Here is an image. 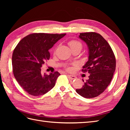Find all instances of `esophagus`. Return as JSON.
Here are the masks:
<instances>
[{
    "label": "esophagus",
    "instance_id": "1",
    "mask_svg": "<svg viewBox=\"0 0 130 130\" xmlns=\"http://www.w3.org/2000/svg\"><path fill=\"white\" fill-rule=\"evenodd\" d=\"M68 78L71 79V80H74V79H75L76 78V77L74 76V75H68Z\"/></svg>",
    "mask_w": 130,
    "mask_h": 130
}]
</instances>
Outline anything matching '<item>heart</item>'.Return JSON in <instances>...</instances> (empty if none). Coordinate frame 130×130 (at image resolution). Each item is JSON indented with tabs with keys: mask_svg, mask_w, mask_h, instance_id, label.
<instances>
[{
	"mask_svg": "<svg viewBox=\"0 0 130 130\" xmlns=\"http://www.w3.org/2000/svg\"><path fill=\"white\" fill-rule=\"evenodd\" d=\"M69 45L70 46V48L73 50V49H75L76 48H79V47H82V43L79 42V41H77V40H71L69 42ZM67 70H70L71 69L70 67H68L67 68Z\"/></svg>",
	"mask_w": 130,
	"mask_h": 130,
	"instance_id": "obj_1",
	"label": "heart"
}]
</instances>
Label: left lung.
Listing matches in <instances>:
<instances>
[{
    "label": "left lung",
    "mask_w": 130,
    "mask_h": 130,
    "mask_svg": "<svg viewBox=\"0 0 130 130\" xmlns=\"http://www.w3.org/2000/svg\"><path fill=\"white\" fill-rule=\"evenodd\" d=\"M79 37L87 43L89 50L88 61L82 71H88L90 75L83 86L76 92L85 98H94L103 93L112 80L116 69L115 56L109 43L100 34L81 33Z\"/></svg>",
    "instance_id": "1"
}]
</instances>
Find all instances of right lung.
<instances>
[{"instance_id": "obj_1", "label": "right lung", "mask_w": 130, "mask_h": 130, "mask_svg": "<svg viewBox=\"0 0 130 130\" xmlns=\"http://www.w3.org/2000/svg\"><path fill=\"white\" fill-rule=\"evenodd\" d=\"M66 34L35 33L22 39L13 52V72L16 80L29 94H45L54 88L60 74L41 73L42 65L50 57L48 50Z\"/></svg>"}]
</instances>
